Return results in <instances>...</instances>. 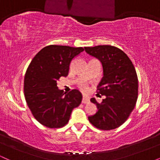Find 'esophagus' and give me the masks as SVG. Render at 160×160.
Masks as SVG:
<instances>
[{
  "instance_id": "obj_1",
  "label": "esophagus",
  "mask_w": 160,
  "mask_h": 160,
  "mask_svg": "<svg viewBox=\"0 0 160 160\" xmlns=\"http://www.w3.org/2000/svg\"><path fill=\"white\" fill-rule=\"evenodd\" d=\"M89 97L85 96V95H83V96H82V104H87V103H89Z\"/></svg>"
}]
</instances>
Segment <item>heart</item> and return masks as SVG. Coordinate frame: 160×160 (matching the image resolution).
I'll use <instances>...</instances> for the list:
<instances>
[{
	"label": "heart",
	"instance_id": "1",
	"mask_svg": "<svg viewBox=\"0 0 160 160\" xmlns=\"http://www.w3.org/2000/svg\"><path fill=\"white\" fill-rule=\"evenodd\" d=\"M79 87H80V89H81L82 90L84 91V92H86V91L88 90V86H87V84H86L85 82H80V83H79Z\"/></svg>",
	"mask_w": 160,
	"mask_h": 160
}]
</instances>
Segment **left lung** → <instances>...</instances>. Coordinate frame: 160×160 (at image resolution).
Here are the masks:
<instances>
[{
	"mask_svg": "<svg viewBox=\"0 0 160 160\" xmlns=\"http://www.w3.org/2000/svg\"><path fill=\"white\" fill-rule=\"evenodd\" d=\"M88 54L102 62L104 77L97 86V93L105 95L99 104L94 98L98 111L88 117L95 128L104 131L114 129L123 124L136 104L138 82L136 71L127 55L111 45L85 47Z\"/></svg>",
	"mask_w": 160,
	"mask_h": 160,
	"instance_id": "1",
	"label": "left lung"
}]
</instances>
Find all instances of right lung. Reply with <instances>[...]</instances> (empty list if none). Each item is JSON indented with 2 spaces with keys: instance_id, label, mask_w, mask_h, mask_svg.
I'll list each match as a JSON object with an SVG mask.
<instances>
[{
  "instance_id": "right-lung-1",
  "label": "right lung",
  "mask_w": 160,
  "mask_h": 160,
  "mask_svg": "<svg viewBox=\"0 0 160 160\" xmlns=\"http://www.w3.org/2000/svg\"><path fill=\"white\" fill-rule=\"evenodd\" d=\"M82 47L49 45L34 57L24 80V95L32 115L40 124L58 128L68 122L71 113L82 102L78 89L64 93L57 86L62 76L68 74L71 60Z\"/></svg>"
}]
</instances>
